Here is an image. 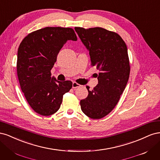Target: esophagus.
<instances>
[{"label":"esophagus","instance_id":"obj_1","mask_svg":"<svg viewBox=\"0 0 160 160\" xmlns=\"http://www.w3.org/2000/svg\"><path fill=\"white\" fill-rule=\"evenodd\" d=\"M80 86L81 85L77 83H76V82H73V83H72V88H73V89H76L77 88H79Z\"/></svg>","mask_w":160,"mask_h":160}]
</instances>
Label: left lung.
I'll return each mask as SVG.
<instances>
[{"label":"left lung","instance_id":"8db88e82","mask_svg":"<svg viewBox=\"0 0 160 160\" xmlns=\"http://www.w3.org/2000/svg\"><path fill=\"white\" fill-rule=\"evenodd\" d=\"M81 41L89 52L91 66L99 72L98 84L80 101L83 112L98 119L109 114L118 104L128 83L130 66L126 44L118 33L101 27H75Z\"/></svg>","mask_w":160,"mask_h":160}]
</instances>
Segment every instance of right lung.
I'll return each instance as SVG.
<instances>
[{
	"instance_id": "obj_1",
	"label": "right lung",
	"mask_w": 160,
	"mask_h": 160,
	"mask_svg": "<svg viewBox=\"0 0 160 160\" xmlns=\"http://www.w3.org/2000/svg\"><path fill=\"white\" fill-rule=\"evenodd\" d=\"M69 40H77L72 28L45 27L28 34L19 45V83L31 108L41 115L56 113L62 96L72 88L71 81H59L51 73L58 53Z\"/></svg>"
}]
</instances>
